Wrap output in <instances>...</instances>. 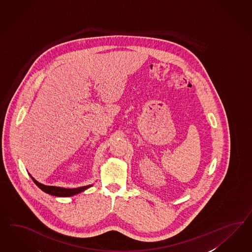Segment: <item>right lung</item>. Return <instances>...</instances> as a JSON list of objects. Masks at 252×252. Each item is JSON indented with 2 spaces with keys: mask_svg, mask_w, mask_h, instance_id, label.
I'll return each mask as SVG.
<instances>
[{
  "mask_svg": "<svg viewBox=\"0 0 252 252\" xmlns=\"http://www.w3.org/2000/svg\"><path fill=\"white\" fill-rule=\"evenodd\" d=\"M30 175V174H29ZM31 179L33 180L35 185H37L41 190L45 192H47L48 194L54 195V196H59V197H68V196H73L75 194H78L80 192H82L83 190H86L90 188L91 185H87V186H82V187H79V188H73V189H68V188H63V187H57V186H48V185H45V184H40L37 181H35L34 178L30 175Z\"/></svg>",
  "mask_w": 252,
  "mask_h": 252,
  "instance_id": "add662e5",
  "label": "right lung"
}]
</instances>
